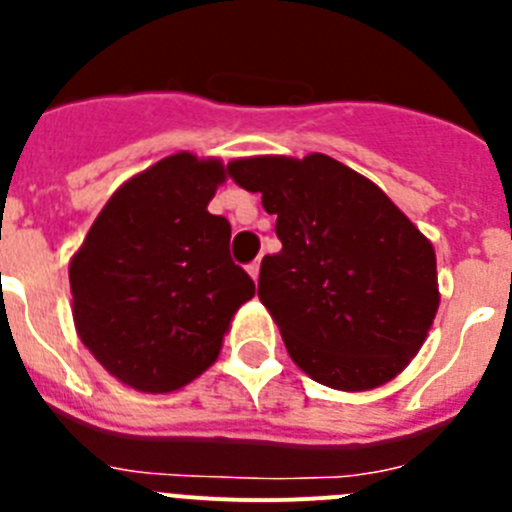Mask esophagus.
Listing matches in <instances>:
<instances>
[{
  "instance_id": "34e87169",
  "label": "esophagus",
  "mask_w": 512,
  "mask_h": 512,
  "mask_svg": "<svg viewBox=\"0 0 512 512\" xmlns=\"http://www.w3.org/2000/svg\"><path fill=\"white\" fill-rule=\"evenodd\" d=\"M259 269H261V261H259V259L253 261V264H248V274H251L253 282H256V279H259Z\"/></svg>"
}]
</instances>
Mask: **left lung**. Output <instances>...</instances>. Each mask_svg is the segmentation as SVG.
<instances>
[{
  "mask_svg": "<svg viewBox=\"0 0 512 512\" xmlns=\"http://www.w3.org/2000/svg\"><path fill=\"white\" fill-rule=\"evenodd\" d=\"M230 176L277 215L259 300L289 356L341 392L382 387L415 359L438 312L436 251L359 171L325 153L233 158Z\"/></svg>",
  "mask_w": 512,
  "mask_h": 512,
  "instance_id": "left-lung-1",
  "label": "left lung"
}]
</instances>
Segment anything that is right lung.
<instances>
[{
    "label": "right lung",
    "instance_id": "obj_1",
    "mask_svg": "<svg viewBox=\"0 0 512 512\" xmlns=\"http://www.w3.org/2000/svg\"><path fill=\"white\" fill-rule=\"evenodd\" d=\"M228 169L179 151L115 189L71 256L76 336L138 392L182 390L220 356L256 284L230 259V223L207 205Z\"/></svg>",
    "mask_w": 512,
    "mask_h": 512
}]
</instances>
